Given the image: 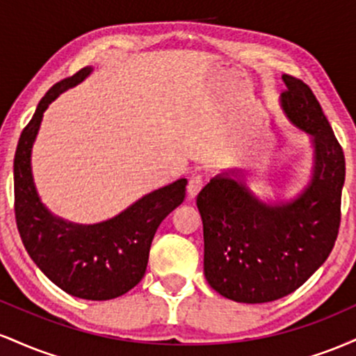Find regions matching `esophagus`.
<instances>
[{
    "instance_id": "obj_1",
    "label": "esophagus",
    "mask_w": 356,
    "mask_h": 356,
    "mask_svg": "<svg viewBox=\"0 0 356 356\" xmlns=\"http://www.w3.org/2000/svg\"><path fill=\"white\" fill-rule=\"evenodd\" d=\"M202 187H204L202 175H192L189 179V184H187V195H189V197H195Z\"/></svg>"
}]
</instances>
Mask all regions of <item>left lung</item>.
Masks as SVG:
<instances>
[{
    "mask_svg": "<svg viewBox=\"0 0 356 356\" xmlns=\"http://www.w3.org/2000/svg\"><path fill=\"white\" fill-rule=\"evenodd\" d=\"M283 81L281 107L314 147L306 189L289 202L266 204L231 170L197 195L204 275L212 289L238 303H268L296 291L330 256L340 227L343 149L312 88L291 75Z\"/></svg>",
    "mask_w": 356,
    "mask_h": 356,
    "instance_id": "1",
    "label": "left lung"
}]
</instances>
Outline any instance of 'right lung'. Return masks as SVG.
I'll list each match as a JSON object with an SVG mask.
<instances>
[{
    "mask_svg": "<svg viewBox=\"0 0 356 356\" xmlns=\"http://www.w3.org/2000/svg\"><path fill=\"white\" fill-rule=\"evenodd\" d=\"M90 73L92 68L85 67L53 85L23 129L13 165L15 216L24 249L48 280L72 296L105 301L140 283L155 231L182 204L187 179L150 192L115 218L88 226L56 218L43 206L31 174V149L43 112Z\"/></svg>",
    "mask_w": 356,
    "mask_h": 356,
    "instance_id": "1",
    "label": "right lung"
}]
</instances>
